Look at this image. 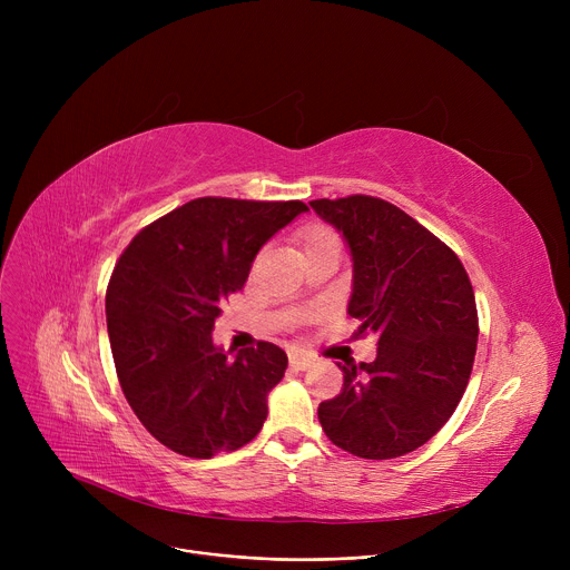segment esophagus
Instances as JSON below:
<instances>
[{"label": "esophagus", "instance_id": "34e87169", "mask_svg": "<svg viewBox=\"0 0 570 570\" xmlns=\"http://www.w3.org/2000/svg\"><path fill=\"white\" fill-rule=\"evenodd\" d=\"M288 363H291V370H295V372H305L307 367H309V355H305V353H291V357H288Z\"/></svg>", "mask_w": 570, "mask_h": 570}]
</instances>
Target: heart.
Masks as SVG:
<instances>
[{
    "mask_svg": "<svg viewBox=\"0 0 570 570\" xmlns=\"http://www.w3.org/2000/svg\"><path fill=\"white\" fill-rule=\"evenodd\" d=\"M321 245H337V235L325 226H309L305 230V249H314Z\"/></svg>",
    "mask_w": 570,
    "mask_h": 570,
    "instance_id": "obj_1",
    "label": "heart"
}]
</instances>
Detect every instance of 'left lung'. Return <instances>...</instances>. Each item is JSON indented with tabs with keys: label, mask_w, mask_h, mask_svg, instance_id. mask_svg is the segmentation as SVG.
<instances>
[{
	"label": "left lung",
	"mask_w": 570,
	"mask_h": 570,
	"mask_svg": "<svg viewBox=\"0 0 570 570\" xmlns=\"http://www.w3.org/2000/svg\"><path fill=\"white\" fill-rule=\"evenodd\" d=\"M309 205L348 247L355 335L379 340L372 363L340 365L344 387L318 404V423L351 455H406L448 423L466 391L478 342L466 269L425 226L381 198Z\"/></svg>",
	"instance_id": "left-lung-1"
}]
</instances>
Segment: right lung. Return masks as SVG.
Masks as SVG:
<instances>
[{"label": "right lung", "instance_id": "1", "mask_svg": "<svg viewBox=\"0 0 570 570\" xmlns=\"http://www.w3.org/2000/svg\"><path fill=\"white\" fill-rule=\"evenodd\" d=\"M303 213L301 200L196 198L119 256L106 293L115 370L138 421L170 451L209 460L261 432L288 357L258 342L228 358L213 331L261 247Z\"/></svg>", "mask_w": 570, "mask_h": 570}]
</instances>
